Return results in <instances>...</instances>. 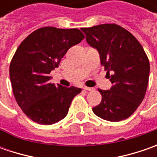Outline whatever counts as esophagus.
<instances>
[{
    "label": "esophagus",
    "instance_id": "34e87169",
    "mask_svg": "<svg viewBox=\"0 0 157 157\" xmlns=\"http://www.w3.org/2000/svg\"><path fill=\"white\" fill-rule=\"evenodd\" d=\"M83 89H84V90H86V91H93V90H94V88L87 87V86H84Z\"/></svg>",
    "mask_w": 157,
    "mask_h": 157
}]
</instances>
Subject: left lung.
<instances>
[{
  "instance_id": "obj_1",
  "label": "left lung",
  "mask_w": 157,
  "mask_h": 157,
  "mask_svg": "<svg viewBox=\"0 0 157 157\" xmlns=\"http://www.w3.org/2000/svg\"><path fill=\"white\" fill-rule=\"evenodd\" d=\"M87 43L100 53V63L113 86L100 92L102 100L93 108L101 119L120 121L131 116L145 97L149 61L136 37L120 25L105 23L82 28Z\"/></svg>"
}]
</instances>
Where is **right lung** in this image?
<instances>
[{
    "label": "right lung",
    "instance_id": "add662e5",
    "mask_svg": "<svg viewBox=\"0 0 157 157\" xmlns=\"http://www.w3.org/2000/svg\"><path fill=\"white\" fill-rule=\"evenodd\" d=\"M85 38L78 29L43 27L29 34L18 46L9 65L13 94L22 112L34 122L57 123L66 116L71 103L81 92L50 83L71 47Z\"/></svg>",
    "mask_w": 157,
    "mask_h": 157
}]
</instances>
